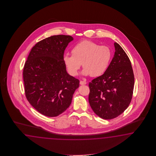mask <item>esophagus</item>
Instances as JSON below:
<instances>
[{
    "instance_id": "obj_1",
    "label": "esophagus",
    "mask_w": 156,
    "mask_h": 156,
    "mask_svg": "<svg viewBox=\"0 0 156 156\" xmlns=\"http://www.w3.org/2000/svg\"><path fill=\"white\" fill-rule=\"evenodd\" d=\"M80 85H86V83L85 81H80Z\"/></svg>"
}]
</instances>
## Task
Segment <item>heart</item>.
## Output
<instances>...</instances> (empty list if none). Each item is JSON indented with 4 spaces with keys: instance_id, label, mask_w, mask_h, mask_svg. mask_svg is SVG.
I'll return each instance as SVG.
<instances>
[{
    "instance_id": "obj_1",
    "label": "heart",
    "mask_w": 156,
    "mask_h": 156,
    "mask_svg": "<svg viewBox=\"0 0 156 156\" xmlns=\"http://www.w3.org/2000/svg\"><path fill=\"white\" fill-rule=\"evenodd\" d=\"M73 55H65L63 62L71 76L78 75L83 63V75L92 77L101 76L109 66L112 52L109 47L100 46L89 40H83L75 44L71 50Z\"/></svg>"
}]
</instances>
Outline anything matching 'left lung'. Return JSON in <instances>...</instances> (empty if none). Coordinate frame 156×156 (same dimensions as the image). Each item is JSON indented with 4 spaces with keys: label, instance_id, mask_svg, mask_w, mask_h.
<instances>
[{
    "label": "left lung",
    "instance_id": "left-lung-1",
    "mask_svg": "<svg viewBox=\"0 0 156 156\" xmlns=\"http://www.w3.org/2000/svg\"><path fill=\"white\" fill-rule=\"evenodd\" d=\"M114 56L105 73L89 83L90 105L104 119L119 116L132 99L134 76L129 57L122 47L114 43Z\"/></svg>",
    "mask_w": 156,
    "mask_h": 156
}]
</instances>
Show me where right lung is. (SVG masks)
Returning a JSON list of instances; mask_svg holds the SVG:
<instances>
[{
    "instance_id": "obj_1",
    "label": "right lung",
    "mask_w": 156,
    "mask_h": 156,
    "mask_svg": "<svg viewBox=\"0 0 156 156\" xmlns=\"http://www.w3.org/2000/svg\"><path fill=\"white\" fill-rule=\"evenodd\" d=\"M73 37L56 35L40 41L33 47L24 63L27 99L45 116L59 115L70 106L79 80L69 75L63 54Z\"/></svg>"
}]
</instances>
